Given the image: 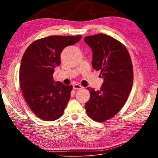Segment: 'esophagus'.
<instances>
[{
	"label": "esophagus",
	"mask_w": 158,
	"mask_h": 158,
	"mask_svg": "<svg viewBox=\"0 0 158 158\" xmlns=\"http://www.w3.org/2000/svg\"><path fill=\"white\" fill-rule=\"evenodd\" d=\"M73 88L74 89H81L83 88V87H82V86L81 85H80L76 84V85H73Z\"/></svg>",
	"instance_id": "obj_1"
}]
</instances>
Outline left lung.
Returning a JSON list of instances; mask_svg holds the SVG:
<instances>
[{"mask_svg":"<svg viewBox=\"0 0 158 158\" xmlns=\"http://www.w3.org/2000/svg\"><path fill=\"white\" fill-rule=\"evenodd\" d=\"M92 50V66L100 70L104 79L100 90L88 88L90 93L85 104L87 114L103 122L117 114L127 101L133 82V69L129 53L119 41L104 34L86 36Z\"/></svg>","mask_w":158,"mask_h":158,"instance_id":"obj_1","label":"left lung"}]
</instances>
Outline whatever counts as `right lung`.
I'll return each mask as SVG.
<instances>
[{"label":"right lung","mask_w":158,"mask_h":158,"mask_svg":"<svg viewBox=\"0 0 158 158\" xmlns=\"http://www.w3.org/2000/svg\"><path fill=\"white\" fill-rule=\"evenodd\" d=\"M82 36H50L37 40L27 48L21 61L20 85L23 97L37 117L45 121L60 118L70 98L72 85L53 79L66 47L77 43Z\"/></svg>","instance_id":"right-lung-1"}]
</instances>
